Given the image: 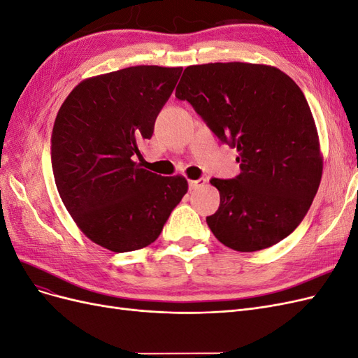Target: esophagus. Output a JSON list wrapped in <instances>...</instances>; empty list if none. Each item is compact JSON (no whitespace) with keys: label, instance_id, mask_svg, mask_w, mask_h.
<instances>
[{"label":"esophagus","instance_id":"1","mask_svg":"<svg viewBox=\"0 0 358 358\" xmlns=\"http://www.w3.org/2000/svg\"><path fill=\"white\" fill-rule=\"evenodd\" d=\"M204 183H206V179L200 178V179H197V180H188V187H189L191 191H194V189H197V188L203 187Z\"/></svg>","mask_w":358,"mask_h":358}]
</instances>
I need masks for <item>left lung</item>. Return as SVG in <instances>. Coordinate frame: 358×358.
Listing matches in <instances>:
<instances>
[{"label": "left lung", "instance_id": "left-lung-1", "mask_svg": "<svg viewBox=\"0 0 358 358\" xmlns=\"http://www.w3.org/2000/svg\"><path fill=\"white\" fill-rule=\"evenodd\" d=\"M176 99L239 152L241 175L210 179L221 203L206 222L216 239L241 252L285 239L305 218L322 175L317 127L296 82L263 64H203L185 69Z\"/></svg>", "mask_w": 358, "mask_h": 358}]
</instances>
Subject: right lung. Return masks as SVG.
I'll return each mask as SVG.
<instances>
[{
  "mask_svg": "<svg viewBox=\"0 0 358 358\" xmlns=\"http://www.w3.org/2000/svg\"><path fill=\"white\" fill-rule=\"evenodd\" d=\"M182 67L137 66L80 82L62 103L50 138L59 197L86 237L113 252L158 239L188 191L134 161L154 134Z\"/></svg>",
  "mask_w": 358,
  "mask_h": 358,
  "instance_id": "1",
  "label": "right lung"
}]
</instances>
